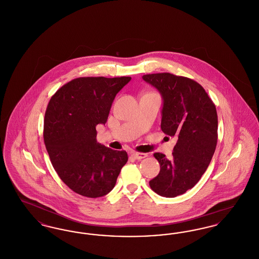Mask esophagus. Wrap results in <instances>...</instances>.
<instances>
[{
	"label": "esophagus",
	"mask_w": 259,
	"mask_h": 259,
	"mask_svg": "<svg viewBox=\"0 0 259 259\" xmlns=\"http://www.w3.org/2000/svg\"><path fill=\"white\" fill-rule=\"evenodd\" d=\"M131 156L134 157L135 159L140 160V159L146 158V157L148 156V154H147V153H143V152H132V153H131Z\"/></svg>",
	"instance_id": "esophagus-1"
}]
</instances>
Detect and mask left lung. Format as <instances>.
<instances>
[{
    "label": "left lung",
    "instance_id": "8db88e82",
    "mask_svg": "<svg viewBox=\"0 0 259 259\" xmlns=\"http://www.w3.org/2000/svg\"><path fill=\"white\" fill-rule=\"evenodd\" d=\"M143 78L162 95V131L178 138L172 158L153 154L160 172L149 186L160 196L176 197L196 185L209 166L218 143L217 109L205 89L191 78L170 73Z\"/></svg>",
    "mask_w": 259,
    "mask_h": 259
}]
</instances>
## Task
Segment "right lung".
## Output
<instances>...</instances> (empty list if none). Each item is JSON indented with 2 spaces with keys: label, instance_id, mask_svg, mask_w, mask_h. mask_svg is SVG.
<instances>
[{
  "label": "right lung",
  "instance_id": "1",
  "mask_svg": "<svg viewBox=\"0 0 259 259\" xmlns=\"http://www.w3.org/2000/svg\"><path fill=\"white\" fill-rule=\"evenodd\" d=\"M130 76L77 77L59 88L48 105L44 141L63 183L88 198L108 194L128 161L125 150L96 141V126L107 122L115 95Z\"/></svg>",
  "mask_w": 259,
  "mask_h": 259
}]
</instances>
